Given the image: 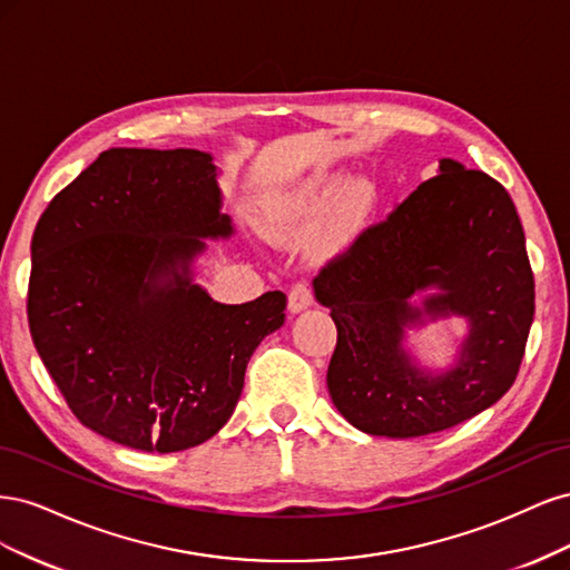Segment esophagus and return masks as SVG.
<instances>
[{"label":"esophagus","mask_w":570,"mask_h":570,"mask_svg":"<svg viewBox=\"0 0 570 570\" xmlns=\"http://www.w3.org/2000/svg\"><path fill=\"white\" fill-rule=\"evenodd\" d=\"M314 304V289L308 287V283H295L289 287V295H287V306L292 314H299L304 308H308Z\"/></svg>","instance_id":"obj_1"}]
</instances>
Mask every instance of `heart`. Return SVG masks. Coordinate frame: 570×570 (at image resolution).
I'll return each instance as SVG.
<instances>
[{
  "instance_id": "b5f03b06",
  "label": "heart",
  "mask_w": 570,
  "mask_h": 570,
  "mask_svg": "<svg viewBox=\"0 0 570 570\" xmlns=\"http://www.w3.org/2000/svg\"><path fill=\"white\" fill-rule=\"evenodd\" d=\"M373 204L375 193L366 180H350L342 187L321 185L275 212L273 228L287 239H304L323 228L318 247L335 252L366 226Z\"/></svg>"
}]
</instances>
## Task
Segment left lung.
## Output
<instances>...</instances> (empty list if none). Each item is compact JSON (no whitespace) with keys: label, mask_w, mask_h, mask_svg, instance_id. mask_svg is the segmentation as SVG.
Returning <instances> with one entry per match:
<instances>
[{"label":"left lung","mask_w":570,"mask_h":570,"mask_svg":"<svg viewBox=\"0 0 570 570\" xmlns=\"http://www.w3.org/2000/svg\"><path fill=\"white\" fill-rule=\"evenodd\" d=\"M428 284L445 295L426 313L472 318L458 368L430 379L403 356L405 299ZM316 297L331 306L337 344L327 390L340 413L371 435L421 438L473 419L519 375L534 314V275L521 218L502 183L442 159L421 183L321 266Z\"/></svg>","instance_id":"left-lung-1"}]
</instances>
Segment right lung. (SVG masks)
<instances>
[{"label":"right lung","mask_w":570,"mask_h":570,"mask_svg":"<svg viewBox=\"0 0 570 570\" xmlns=\"http://www.w3.org/2000/svg\"><path fill=\"white\" fill-rule=\"evenodd\" d=\"M218 206L209 154L118 147L40 216L30 335L68 409L95 433L161 454L214 438L256 344L285 323L281 289L226 306L189 285L199 237L233 230Z\"/></svg>","instance_id":"1"}]
</instances>
